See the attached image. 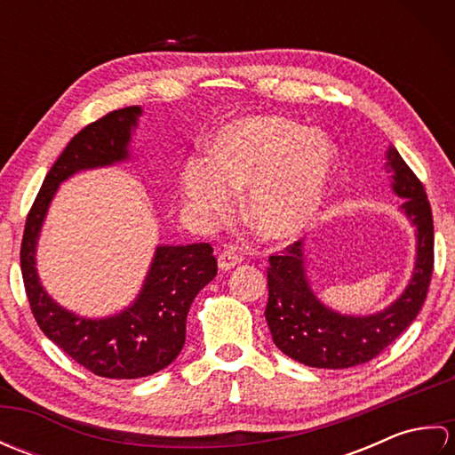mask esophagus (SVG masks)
I'll return each instance as SVG.
<instances>
[{"instance_id": "1", "label": "esophagus", "mask_w": 455, "mask_h": 455, "mask_svg": "<svg viewBox=\"0 0 455 455\" xmlns=\"http://www.w3.org/2000/svg\"><path fill=\"white\" fill-rule=\"evenodd\" d=\"M240 262H243V258H240L233 248L220 250V252H219V267L220 269H233Z\"/></svg>"}]
</instances>
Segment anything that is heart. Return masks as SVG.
<instances>
[{
    "mask_svg": "<svg viewBox=\"0 0 455 455\" xmlns=\"http://www.w3.org/2000/svg\"><path fill=\"white\" fill-rule=\"evenodd\" d=\"M334 144L282 115H252L222 127L212 156L181 173L188 201L205 215H227L235 191L250 189L246 215L267 240H293L323 219L336 176Z\"/></svg>",
    "mask_w": 455,
    "mask_h": 455,
    "instance_id": "b5f03b06",
    "label": "heart"
}]
</instances>
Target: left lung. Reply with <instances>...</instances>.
<instances>
[{"mask_svg": "<svg viewBox=\"0 0 455 455\" xmlns=\"http://www.w3.org/2000/svg\"><path fill=\"white\" fill-rule=\"evenodd\" d=\"M393 189L404 197L403 209L419 228L417 267L409 287L383 313L342 316L313 295L305 277L303 243L295 240L269 256L266 321L274 344L308 367L346 370L379 355L417 318L428 295L434 269V220L422 181L395 147L387 152Z\"/></svg>", "mask_w": 455, "mask_h": 455, "instance_id": "1", "label": "left lung"}]
</instances>
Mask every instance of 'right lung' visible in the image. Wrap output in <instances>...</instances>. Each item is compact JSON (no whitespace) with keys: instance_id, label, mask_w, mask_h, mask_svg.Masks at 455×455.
I'll return each instance as SVG.
<instances>
[{"instance_id":"add662e5","label":"right lung","mask_w":455,"mask_h":455,"mask_svg":"<svg viewBox=\"0 0 455 455\" xmlns=\"http://www.w3.org/2000/svg\"><path fill=\"white\" fill-rule=\"evenodd\" d=\"M139 115L137 105L115 109L85 124L68 142L36 193L21 240V274L36 324L74 362L109 379L147 377L176 360L186 342V318L193 299L217 275L211 244L160 246L134 305L103 321H85L64 311L38 283L35 244L58 183L80 170L127 158L131 129Z\"/></svg>"}]
</instances>
